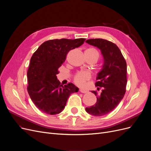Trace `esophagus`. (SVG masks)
<instances>
[{
  "label": "esophagus",
  "instance_id": "obj_1",
  "mask_svg": "<svg viewBox=\"0 0 151 151\" xmlns=\"http://www.w3.org/2000/svg\"><path fill=\"white\" fill-rule=\"evenodd\" d=\"M80 91L81 92V93H87V92H88V91L85 90H83V89H80Z\"/></svg>",
  "mask_w": 151,
  "mask_h": 151
}]
</instances>
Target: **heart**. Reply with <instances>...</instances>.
<instances>
[{"label":"heart","instance_id":"b5f03b06","mask_svg":"<svg viewBox=\"0 0 151 151\" xmlns=\"http://www.w3.org/2000/svg\"><path fill=\"white\" fill-rule=\"evenodd\" d=\"M85 53L90 56L94 57L96 61L99 58V53L98 51L93 47H90L88 49H87L85 51ZM90 78L91 75L88 72L85 71H79L74 74L73 76V81L76 85L83 86L85 85V83L87 81H88Z\"/></svg>","mask_w":151,"mask_h":151}]
</instances>
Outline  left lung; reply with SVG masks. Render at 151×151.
Segmentation results:
<instances>
[{
    "instance_id": "1",
    "label": "left lung",
    "mask_w": 151,
    "mask_h": 151,
    "mask_svg": "<svg viewBox=\"0 0 151 151\" xmlns=\"http://www.w3.org/2000/svg\"><path fill=\"white\" fill-rule=\"evenodd\" d=\"M86 42L99 47L104 58L103 68L98 74L95 86L100 93L92 91L96 102L86 111L94 116H102L114 110L122 100L127 85V63L115 44L103 39H90Z\"/></svg>"
}]
</instances>
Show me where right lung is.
Instances as JSON below:
<instances>
[{
	"mask_svg": "<svg viewBox=\"0 0 151 151\" xmlns=\"http://www.w3.org/2000/svg\"><path fill=\"white\" fill-rule=\"evenodd\" d=\"M85 40V38L48 40L34 52L27 73V90L33 103L42 112L50 115L60 113L69 96L78 91L72 83L60 85L56 75L68 52L82 45Z\"/></svg>",
	"mask_w": 151,
	"mask_h": 151,
	"instance_id": "add662e5",
	"label": "right lung"
}]
</instances>
